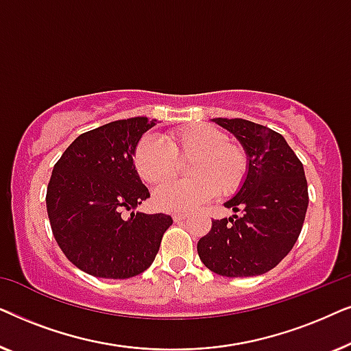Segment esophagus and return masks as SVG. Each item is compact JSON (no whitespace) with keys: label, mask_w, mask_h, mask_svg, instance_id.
<instances>
[{"label":"esophagus","mask_w":351,"mask_h":351,"mask_svg":"<svg viewBox=\"0 0 351 351\" xmlns=\"http://www.w3.org/2000/svg\"><path fill=\"white\" fill-rule=\"evenodd\" d=\"M186 217H189V214H174V215H172L174 222H182V220H185Z\"/></svg>","instance_id":"1"}]
</instances>
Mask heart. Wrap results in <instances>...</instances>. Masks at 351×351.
I'll list each match as a JSON object with an SVG mask.
<instances>
[{"label": "heart", "mask_w": 351, "mask_h": 351, "mask_svg": "<svg viewBox=\"0 0 351 351\" xmlns=\"http://www.w3.org/2000/svg\"><path fill=\"white\" fill-rule=\"evenodd\" d=\"M192 160L187 165L189 180L162 182L153 201L162 210H191L217 193L220 198L239 190L247 174V155L228 136L208 124L174 129L165 141L145 136L132 150L137 174L147 184H158L176 169L179 159Z\"/></svg>", "instance_id": "obj_1"}]
</instances>
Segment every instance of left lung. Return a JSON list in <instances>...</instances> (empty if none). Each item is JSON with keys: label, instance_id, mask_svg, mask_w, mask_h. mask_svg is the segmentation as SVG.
Here are the masks:
<instances>
[{"label": "left lung", "instance_id": "left-lung-1", "mask_svg": "<svg viewBox=\"0 0 351 351\" xmlns=\"http://www.w3.org/2000/svg\"><path fill=\"white\" fill-rule=\"evenodd\" d=\"M213 121L238 138L249 167L241 189L223 203L234 214L213 220L198 241V256L217 275H263L291 252L300 234L308 208L304 165L270 128L241 118Z\"/></svg>", "mask_w": 351, "mask_h": 351}]
</instances>
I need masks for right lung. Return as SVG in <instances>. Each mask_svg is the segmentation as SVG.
<instances>
[{"label": "right lung", "mask_w": 351, "mask_h": 351, "mask_svg": "<svg viewBox=\"0 0 351 351\" xmlns=\"http://www.w3.org/2000/svg\"><path fill=\"white\" fill-rule=\"evenodd\" d=\"M156 119L136 117L81 134L56 162L46 208L66 258L89 275L126 280L155 261L171 215L133 213L150 198L132 150Z\"/></svg>", "instance_id": "1"}]
</instances>
